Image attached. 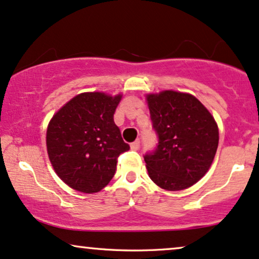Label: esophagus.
<instances>
[{
    "label": "esophagus",
    "mask_w": 259,
    "mask_h": 259,
    "mask_svg": "<svg viewBox=\"0 0 259 259\" xmlns=\"http://www.w3.org/2000/svg\"><path fill=\"white\" fill-rule=\"evenodd\" d=\"M140 145H141L140 140H136V141H134V142L132 143V145H130V147H132V149H133V150H139V148H140Z\"/></svg>",
    "instance_id": "obj_1"
}]
</instances>
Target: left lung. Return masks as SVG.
<instances>
[{
  "mask_svg": "<svg viewBox=\"0 0 259 259\" xmlns=\"http://www.w3.org/2000/svg\"><path fill=\"white\" fill-rule=\"evenodd\" d=\"M158 136L155 149L143 158L150 179L179 191L197 183L210 167L219 145L215 119L194 96L165 91L147 97Z\"/></svg>",
  "mask_w": 259,
  "mask_h": 259,
  "instance_id": "1",
  "label": "left lung"
}]
</instances>
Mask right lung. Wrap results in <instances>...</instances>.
Returning <instances> with one entry per match:
<instances>
[{
	"mask_svg": "<svg viewBox=\"0 0 259 259\" xmlns=\"http://www.w3.org/2000/svg\"><path fill=\"white\" fill-rule=\"evenodd\" d=\"M120 98L100 92L78 94L49 123V158L70 188L86 194L100 191L113 178L118 156L130 149L113 120Z\"/></svg>",
	"mask_w": 259,
	"mask_h": 259,
	"instance_id": "add662e5",
	"label": "right lung"
}]
</instances>
